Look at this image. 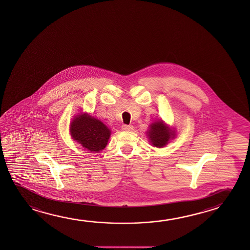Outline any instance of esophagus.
<instances>
[{
    "label": "esophagus",
    "mask_w": 250,
    "mask_h": 250,
    "mask_svg": "<svg viewBox=\"0 0 250 250\" xmlns=\"http://www.w3.org/2000/svg\"><path fill=\"white\" fill-rule=\"evenodd\" d=\"M122 129L124 131H131L133 129V126L131 125H123Z\"/></svg>",
    "instance_id": "obj_1"
}]
</instances>
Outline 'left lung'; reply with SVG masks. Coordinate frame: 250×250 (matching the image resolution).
<instances>
[{"instance_id": "8db88e82", "label": "left lung", "mask_w": 250, "mask_h": 250, "mask_svg": "<svg viewBox=\"0 0 250 250\" xmlns=\"http://www.w3.org/2000/svg\"><path fill=\"white\" fill-rule=\"evenodd\" d=\"M147 134L152 146L160 148L164 147L169 139L174 137V131L169 129L162 121H159L151 125Z\"/></svg>"}]
</instances>
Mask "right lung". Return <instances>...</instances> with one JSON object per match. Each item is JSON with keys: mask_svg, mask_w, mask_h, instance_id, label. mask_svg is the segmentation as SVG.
<instances>
[{"mask_svg": "<svg viewBox=\"0 0 250 250\" xmlns=\"http://www.w3.org/2000/svg\"><path fill=\"white\" fill-rule=\"evenodd\" d=\"M70 134L74 140L90 151H99L106 146L111 131L99 119L90 115H78L70 124Z\"/></svg>", "mask_w": 250, "mask_h": 250, "instance_id": "1", "label": "right lung"}]
</instances>
